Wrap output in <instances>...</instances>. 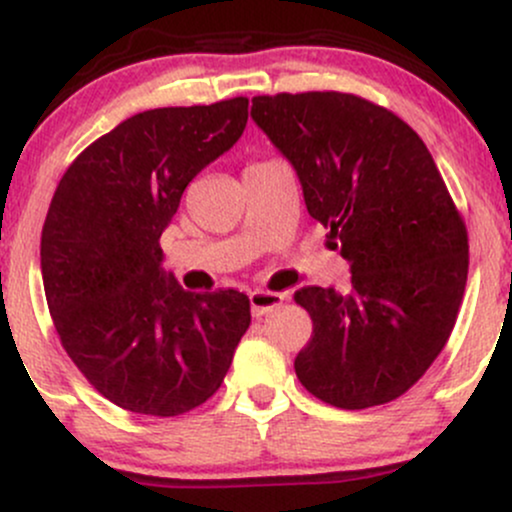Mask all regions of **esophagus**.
I'll list each match as a JSON object with an SVG mask.
<instances>
[{"label": "esophagus", "mask_w": 512, "mask_h": 512, "mask_svg": "<svg viewBox=\"0 0 512 512\" xmlns=\"http://www.w3.org/2000/svg\"><path fill=\"white\" fill-rule=\"evenodd\" d=\"M284 293H274V291H252L250 293V308H252V315L255 317H262L267 313H272V310L279 308L281 303H284Z\"/></svg>", "instance_id": "obj_1"}]
</instances>
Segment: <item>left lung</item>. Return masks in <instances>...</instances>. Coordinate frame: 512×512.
I'll return each mask as SVG.
<instances>
[{"instance_id":"left-lung-1","label":"left lung","mask_w":512,"mask_h":512,"mask_svg":"<svg viewBox=\"0 0 512 512\" xmlns=\"http://www.w3.org/2000/svg\"><path fill=\"white\" fill-rule=\"evenodd\" d=\"M250 115L351 264L349 291L293 296L313 320L298 380L339 409L392 402L443 351L467 284V228L436 161L407 122L354 93L255 96Z\"/></svg>"}]
</instances>
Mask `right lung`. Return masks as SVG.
Segmentation results:
<instances>
[{"label":"right lung","instance_id":"add662e5","mask_svg":"<svg viewBox=\"0 0 512 512\" xmlns=\"http://www.w3.org/2000/svg\"><path fill=\"white\" fill-rule=\"evenodd\" d=\"M248 98L132 115L62 175L40 269L74 366L117 407L178 416L219 390L250 327V298L192 293L161 267V233L192 178L226 154Z\"/></svg>","mask_w":512,"mask_h":512}]
</instances>
